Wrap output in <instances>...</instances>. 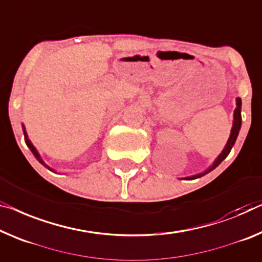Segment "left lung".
Instances as JSON below:
<instances>
[{"label": "left lung", "instance_id": "obj_1", "mask_svg": "<svg viewBox=\"0 0 262 262\" xmlns=\"http://www.w3.org/2000/svg\"><path fill=\"white\" fill-rule=\"evenodd\" d=\"M235 101H236V108L234 109L233 126H232L231 134H229V138L227 140V143H226L225 148H224V149H222L221 153L219 154L217 158L214 160V162L208 167V168L202 171V173H199V174L192 175V177L185 178L186 180H194V179L204 177V175L208 174L209 171H212L213 169H215L216 167L220 165V163L224 161L226 158H227V155L229 154V151H231V149H232L233 146H234V143H235V141H236V138H237V135H239V132H240V128H241V99H240V97H236Z\"/></svg>", "mask_w": 262, "mask_h": 262}]
</instances>
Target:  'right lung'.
Returning a JSON list of instances; mask_svg holds the SVG:
<instances>
[{"label":"right lung","mask_w":262,"mask_h":262,"mask_svg":"<svg viewBox=\"0 0 262 262\" xmlns=\"http://www.w3.org/2000/svg\"><path fill=\"white\" fill-rule=\"evenodd\" d=\"M22 129H23V134H25V140H26V143H27V146L29 147V149L31 150V153H33V154H34V156H35V158L37 159V161L40 162L41 165H43V166L46 167V168H48L49 170H53V171H54V169L50 168V167H49L48 165H47V163L43 161V160H42V158H41L40 153H38L36 148L34 147V144L30 142V140H29V138H28V135H27V132H26V127H25V124H22Z\"/></svg>","instance_id":"1"}]
</instances>
